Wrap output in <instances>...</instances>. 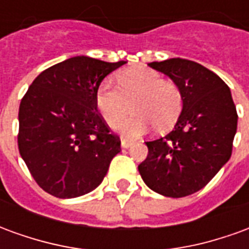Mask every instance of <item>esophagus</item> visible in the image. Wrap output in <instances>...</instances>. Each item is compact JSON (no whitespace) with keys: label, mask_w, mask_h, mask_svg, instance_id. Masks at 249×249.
<instances>
[{"label":"esophagus","mask_w":249,"mask_h":249,"mask_svg":"<svg viewBox=\"0 0 249 249\" xmlns=\"http://www.w3.org/2000/svg\"><path fill=\"white\" fill-rule=\"evenodd\" d=\"M130 145H132V141L125 137H121V148H129Z\"/></svg>","instance_id":"1"}]
</instances>
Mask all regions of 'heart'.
Segmentation results:
<instances>
[{
  "label": "heart",
  "instance_id": "obj_1",
  "mask_svg": "<svg viewBox=\"0 0 249 249\" xmlns=\"http://www.w3.org/2000/svg\"><path fill=\"white\" fill-rule=\"evenodd\" d=\"M133 113L116 128L125 136L137 137L155 124L159 129L172 126L183 108V94L172 81L145 66L120 71L119 87L104 81L96 92V105L108 124L119 123L129 110Z\"/></svg>",
  "mask_w": 249,
  "mask_h": 249
}]
</instances>
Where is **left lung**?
Segmentation results:
<instances>
[{
	"label": "left lung",
	"mask_w": 249,
	"mask_h": 249,
	"mask_svg": "<svg viewBox=\"0 0 249 249\" xmlns=\"http://www.w3.org/2000/svg\"><path fill=\"white\" fill-rule=\"evenodd\" d=\"M149 66L180 88L183 112L171 133L146 141L139 172L155 192L184 197L205 187L230 160L237 112L228 85L205 66L184 58Z\"/></svg>",
	"instance_id": "8db88e82"
}]
</instances>
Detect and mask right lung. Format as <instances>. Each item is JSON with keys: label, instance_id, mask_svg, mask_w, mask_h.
Instances as JSON below:
<instances>
[{"label": "right lung", "instance_id": "1", "mask_svg": "<svg viewBox=\"0 0 249 249\" xmlns=\"http://www.w3.org/2000/svg\"><path fill=\"white\" fill-rule=\"evenodd\" d=\"M125 61L77 56L41 71L21 100L18 151L45 192L60 198L97 188L120 151L96 105V92Z\"/></svg>", "mask_w": 249, "mask_h": 249}]
</instances>
